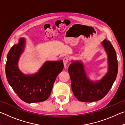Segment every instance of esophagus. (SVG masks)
Wrapping results in <instances>:
<instances>
[{
	"label": "esophagus",
	"mask_w": 125,
	"mask_h": 125,
	"mask_svg": "<svg viewBox=\"0 0 125 125\" xmlns=\"http://www.w3.org/2000/svg\"><path fill=\"white\" fill-rule=\"evenodd\" d=\"M69 60V58L68 57H67V56L63 58V63H64V67H67V63L68 62Z\"/></svg>",
	"instance_id": "obj_1"
}]
</instances>
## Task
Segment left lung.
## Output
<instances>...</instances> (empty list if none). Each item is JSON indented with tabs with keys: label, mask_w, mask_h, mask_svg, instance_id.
<instances>
[{
	"label": "left lung",
	"mask_w": 125,
	"mask_h": 125,
	"mask_svg": "<svg viewBox=\"0 0 125 125\" xmlns=\"http://www.w3.org/2000/svg\"><path fill=\"white\" fill-rule=\"evenodd\" d=\"M108 56L109 71L100 81L91 82L86 75L82 63L73 62L68 68L71 87L74 96L83 102H93L103 99L110 90L117 77L118 63L116 53L111 42L105 39L102 42Z\"/></svg>",
	"instance_id": "left-lung-1"
}]
</instances>
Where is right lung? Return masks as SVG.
<instances>
[{
    "label": "right lung",
    "instance_id": "1",
    "mask_svg": "<svg viewBox=\"0 0 125 125\" xmlns=\"http://www.w3.org/2000/svg\"><path fill=\"white\" fill-rule=\"evenodd\" d=\"M25 40L10 48L7 55L5 72L7 80L18 96L27 103L41 102L49 98L58 74L63 70V61L46 62L35 75H24L18 67Z\"/></svg>",
    "mask_w": 125,
    "mask_h": 125
}]
</instances>
